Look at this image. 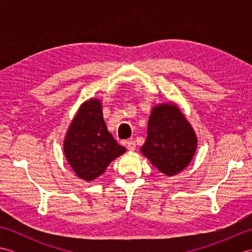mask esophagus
I'll return each mask as SVG.
<instances>
[{
    "instance_id": "obj_1",
    "label": "esophagus",
    "mask_w": 252,
    "mask_h": 252,
    "mask_svg": "<svg viewBox=\"0 0 252 252\" xmlns=\"http://www.w3.org/2000/svg\"><path fill=\"white\" fill-rule=\"evenodd\" d=\"M135 147H136V144H135V142L134 141H127L126 142V148L127 149H129V151H134V149H135Z\"/></svg>"
}]
</instances>
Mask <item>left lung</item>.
Returning a JSON list of instances; mask_svg holds the SVG:
<instances>
[{"label":"left lung","mask_w":252,"mask_h":252,"mask_svg":"<svg viewBox=\"0 0 252 252\" xmlns=\"http://www.w3.org/2000/svg\"><path fill=\"white\" fill-rule=\"evenodd\" d=\"M196 148L195 132L179 107L171 103L155 106L141 147L152 164L165 175H174L189 164Z\"/></svg>","instance_id":"left-lung-1"}]
</instances>
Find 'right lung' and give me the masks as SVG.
I'll return each instance as SVG.
<instances>
[{"instance_id":"add662e5","label":"right lung","mask_w":252,"mask_h":252,"mask_svg":"<svg viewBox=\"0 0 252 252\" xmlns=\"http://www.w3.org/2000/svg\"><path fill=\"white\" fill-rule=\"evenodd\" d=\"M126 151L107 130L100 100L91 98L84 101L63 141L66 159L78 178L88 182L95 180Z\"/></svg>"}]
</instances>
